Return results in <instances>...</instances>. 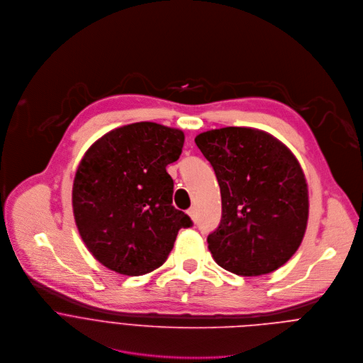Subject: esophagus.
Listing matches in <instances>:
<instances>
[{"instance_id": "esophagus-1", "label": "esophagus", "mask_w": 363, "mask_h": 363, "mask_svg": "<svg viewBox=\"0 0 363 363\" xmlns=\"http://www.w3.org/2000/svg\"><path fill=\"white\" fill-rule=\"evenodd\" d=\"M187 214L190 216V218L196 223L197 221V211H196V208L194 207H191L189 211H187Z\"/></svg>"}]
</instances>
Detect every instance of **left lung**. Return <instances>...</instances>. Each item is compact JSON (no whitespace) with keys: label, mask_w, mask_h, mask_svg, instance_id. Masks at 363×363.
Instances as JSON below:
<instances>
[{"label":"left lung","mask_w":363,"mask_h":363,"mask_svg":"<svg viewBox=\"0 0 363 363\" xmlns=\"http://www.w3.org/2000/svg\"><path fill=\"white\" fill-rule=\"evenodd\" d=\"M194 140L221 190V223L207 238L216 262L240 276L283 266L298 249L308 220V189L296 156L255 128L211 129Z\"/></svg>","instance_id":"left-lung-1"}]
</instances>
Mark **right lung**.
I'll return each mask as SVG.
<instances>
[{"label": "right lung", "instance_id": "right-lung-1", "mask_svg": "<svg viewBox=\"0 0 363 363\" xmlns=\"http://www.w3.org/2000/svg\"><path fill=\"white\" fill-rule=\"evenodd\" d=\"M184 133L155 122L113 129L84 153L73 182L80 237L106 267L140 276L160 267L190 217L172 206L176 162Z\"/></svg>", "mask_w": 363, "mask_h": 363}]
</instances>
